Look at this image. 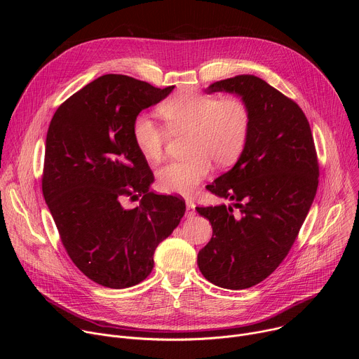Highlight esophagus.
I'll list each match as a JSON object with an SVG mask.
<instances>
[{
  "mask_svg": "<svg viewBox=\"0 0 359 359\" xmlns=\"http://www.w3.org/2000/svg\"><path fill=\"white\" fill-rule=\"evenodd\" d=\"M194 201L191 198L186 200V216L187 217H193L196 215V209H194Z\"/></svg>",
  "mask_w": 359,
  "mask_h": 359,
  "instance_id": "obj_1",
  "label": "esophagus"
}]
</instances>
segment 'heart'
Segmentation results:
<instances>
[{"instance_id":"b5f03b06","label":"heart","mask_w":359,"mask_h":359,"mask_svg":"<svg viewBox=\"0 0 359 359\" xmlns=\"http://www.w3.org/2000/svg\"><path fill=\"white\" fill-rule=\"evenodd\" d=\"M158 114L172 135H189L190 156L173 161L158 172V184L163 191L191 193L212 172V161L230 166L245 147L251 115L238 96L183 90L165 99ZM132 137L144 159L159 162L163 158L168 133L150 116L140 114L133 119Z\"/></svg>"}]
</instances>
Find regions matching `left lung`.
<instances>
[{
  "label": "left lung",
  "instance_id": "8db88e82",
  "mask_svg": "<svg viewBox=\"0 0 359 359\" xmlns=\"http://www.w3.org/2000/svg\"><path fill=\"white\" fill-rule=\"evenodd\" d=\"M220 90L241 96L251 122L237 163L206 187L233 204L196 208L213 227L197 266L215 285L243 290L287 257L314 201L320 168L310 123L292 99L254 75L215 82L204 92Z\"/></svg>",
  "mask_w": 359,
  "mask_h": 359
}]
</instances>
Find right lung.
I'll return each mask as SVG.
<instances>
[{
	"instance_id": "right-lung-1",
	"label": "right lung",
	"mask_w": 359,
	"mask_h": 359,
	"mask_svg": "<svg viewBox=\"0 0 359 359\" xmlns=\"http://www.w3.org/2000/svg\"><path fill=\"white\" fill-rule=\"evenodd\" d=\"M173 88L108 74L68 97L49 123L43 198L74 264L104 287L143 281L184 216V200L149 191L155 177L132 137L133 119ZM126 196H142L140 206L125 210Z\"/></svg>"
}]
</instances>
